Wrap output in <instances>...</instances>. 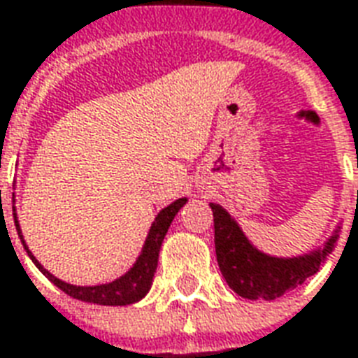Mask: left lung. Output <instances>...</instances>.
<instances>
[{"instance_id":"8db88e82","label":"left lung","mask_w":358,"mask_h":358,"mask_svg":"<svg viewBox=\"0 0 358 358\" xmlns=\"http://www.w3.org/2000/svg\"><path fill=\"white\" fill-rule=\"evenodd\" d=\"M210 208L213 211L215 254L221 275L231 289L246 299L271 301L284 296L289 289L301 286L309 276L318 273L320 265L332 254L336 242L340 238L341 227L338 225L332 236L309 254L275 257L257 250L225 208L213 202Z\"/></svg>"}]
</instances>
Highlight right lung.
<instances>
[{
    "instance_id": "add662e5",
    "label": "right lung",
    "mask_w": 358,
    "mask_h": 358,
    "mask_svg": "<svg viewBox=\"0 0 358 358\" xmlns=\"http://www.w3.org/2000/svg\"><path fill=\"white\" fill-rule=\"evenodd\" d=\"M187 204V198H179L176 202H171L168 208L156 215V219L152 221V227L147 234V240L143 244V250H141L137 262L133 263V267L122 275L116 280L106 284H96V286H74V284H69L57 278L55 275H51L47 268H43L34 254L28 250L24 242V236H22V231H20V225H18L17 219V210L13 208V217H15V227H17L18 238L24 246L26 254L30 255V259L34 262V265L40 268L41 273L51 280V282L61 288L64 294H69L70 297L74 299H80V301H85V303H96V305H129L137 303L139 299L147 296L148 289L152 286L154 273H156V267H158V254H160L162 242H164V236L168 233L171 221L176 219L177 211L181 210L182 206Z\"/></svg>"
}]
</instances>
